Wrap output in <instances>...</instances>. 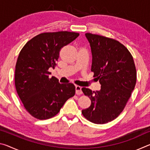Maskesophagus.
Segmentation results:
<instances>
[{"label":"esophagus","instance_id":"esophagus-1","mask_svg":"<svg viewBox=\"0 0 150 150\" xmlns=\"http://www.w3.org/2000/svg\"><path fill=\"white\" fill-rule=\"evenodd\" d=\"M75 93L79 95H81V94L83 93L82 90H81V87L80 86H78V85L75 86Z\"/></svg>","mask_w":150,"mask_h":150}]
</instances>
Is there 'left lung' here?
<instances>
[{
    "label": "left lung",
    "mask_w": 150,
    "mask_h": 150,
    "mask_svg": "<svg viewBox=\"0 0 150 150\" xmlns=\"http://www.w3.org/2000/svg\"><path fill=\"white\" fill-rule=\"evenodd\" d=\"M92 54L91 71L101 85L100 90L81 88L91 100L89 107L82 110L88 120L106 124L122 112L136 83L133 57L124 45L102 35L85 34Z\"/></svg>",
    "instance_id": "8db88e82"
}]
</instances>
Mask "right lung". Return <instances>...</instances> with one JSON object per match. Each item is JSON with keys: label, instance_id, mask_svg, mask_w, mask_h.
I'll use <instances>...</instances> for the list:
<instances>
[{"label": "right lung", "instance_id": "add662e5", "mask_svg": "<svg viewBox=\"0 0 150 150\" xmlns=\"http://www.w3.org/2000/svg\"><path fill=\"white\" fill-rule=\"evenodd\" d=\"M79 35L67 31L42 33L20 51L15 69V87L24 108L34 118L54 117L75 95L74 85L61 84L54 77L50 79L48 69L57 65L61 49Z\"/></svg>", "mask_w": 150, "mask_h": 150}]
</instances>
